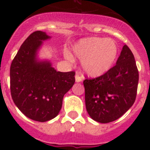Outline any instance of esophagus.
<instances>
[{"instance_id":"obj_1","label":"esophagus","mask_w":150,"mask_h":150,"mask_svg":"<svg viewBox=\"0 0 150 150\" xmlns=\"http://www.w3.org/2000/svg\"><path fill=\"white\" fill-rule=\"evenodd\" d=\"M82 81V78L78 75V74H76L75 75V82H77V83H79V82Z\"/></svg>"}]
</instances>
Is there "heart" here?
Masks as SVG:
<instances>
[{
    "mask_svg": "<svg viewBox=\"0 0 150 150\" xmlns=\"http://www.w3.org/2000/svg\"><path fill=\"white\" fill-rule=\"evenodd\" d=\"M73 55L81 60V68L89 77H100L107 73L118 54V46L114 40L98 37L82 38L71 48ZM66 58L72 60L71 55L65 53Z\"/></svg>",
    "mask_w": 150,
    "mask_h": 150,
    "instance_id": "1",
    "label": "heart"
}]
</instances>
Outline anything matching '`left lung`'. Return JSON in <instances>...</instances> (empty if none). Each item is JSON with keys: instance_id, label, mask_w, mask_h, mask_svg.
Instances as JSON below:
<instances>
[{"instance_id": "8db88e82", "label": "left lung", "mask_w": 150, "mask_h": 150, "mask_svg": "<svg viewBox=\"0 0 150 150\" xmlns=\"http://www.w3.org/2000/svg\"><path fill=\"white\" fill-rule=\"evenodd\" d=\"M138 80L134 56L125 45L116 65L107 73L83 81L86 109L90 117L106 124L123 116L135 102Z\"/></svg>"}]
</instances>
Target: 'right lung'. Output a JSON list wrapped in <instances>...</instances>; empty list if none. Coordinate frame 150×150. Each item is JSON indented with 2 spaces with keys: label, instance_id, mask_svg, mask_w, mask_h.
<instances>
[{
  "label": "right lung",
  "instance_id": "obj_1",
  "mask_svg": "<svg viewBox=\"0 0 150 150\" xmlns=\"http://www.w3.org/2000/svg\"><path fill=\"white\" fill-rule=\"evenodd\" d=\"M46 32L35 31L25 40L10 67V91L18 109L28 118L46 122L61 110L64 95L75 83V72L57 71L50 60L38 59Z\"/></svg>",
  "mask_w": 150,
  "mask_h": 150
}]
</instances>
